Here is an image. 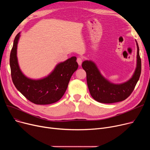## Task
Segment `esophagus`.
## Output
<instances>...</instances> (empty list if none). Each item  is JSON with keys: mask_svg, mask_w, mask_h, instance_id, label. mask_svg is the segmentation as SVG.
<instances>
[{"mask_svg": "<svg viewBox=\"0 0 150 150\" xmlns=\"http://www.w3.org/2000/svg\"><path fill=\"white\" fill-rule=\"evenodd\" d=\"M83 60V59L82 58H81V57H79V58H77V60H76V61H77V62H78V64H79L80 66L81 65Z\"/></svg>", "mask_w": 150, "mask_h": 150, "instance_id": "obj_1", "label": "esophagus"}]
</instances>
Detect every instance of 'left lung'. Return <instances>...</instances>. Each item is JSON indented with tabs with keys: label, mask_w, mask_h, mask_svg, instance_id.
<instances>
[{
	"label": "left lung",
	"mask_w": 150,
	"mask_h": 150,
	"mask_svg": "<svg viewBox=\"0 0 150 150\" xmlns=\"http://www.w3.org/2000/svg\"><path fill=\"white\" fill-rule=\"evenodd\" d=\"M137 46V67L132 77L127 82L114 84L109 82L101 75L92 61H85L82 67L86 72V79L92 98L102 103H113L127 99L135 88L141 74V59Z\"/></svg>",
	"instance_id": "obj_1"
}]
</instances>
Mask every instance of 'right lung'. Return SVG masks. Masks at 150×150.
I'll list each match as a JSON object with an SVG mask.
<instances>
[{
    "label": "right lung",
    "instance_id": "add662e5",
    "mask_svg": "<svg viewBox=\"0 0 150 150\" xmlns=\"http://www.w3.org/2000/svg\"><path fill=\"white\" fill-rule=\"evenodd\" d=\"M20 33L16 36L10 53V65L13 84L27 99L36 105H49L59 100L67 88L72 74L78 67L73 57L59 63L52 73L39 80L29 79L21 71L17 59V45Z\"/></svg>",
    "mask_w": 150,
    "mask_h": 150
}]
</instances>
